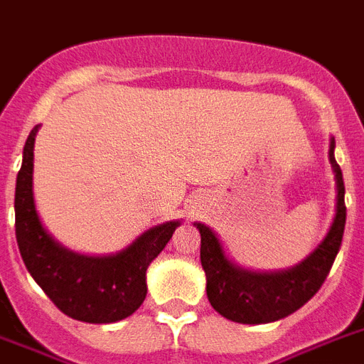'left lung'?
<instances>
[{
    "label": "left lung",
    "instance_id": "1",
    "mask_svg": "<svg viewBox=\"0 0 364 364\" xmlns=\"http://www.w3.org/2000/svg\"><path fill=\"white\" fill-rule=\"evenodd\" d=\"M329 164L335 175V218L318 247L301 262L277 272H255L230 260L218 234L204 223L200 232V264L206 273V296L212 307L238 323H269L301 309L326 281L341 249L346 206L344 180L335 160V137L329 139Z\"/></svg>",
    "mask_w": 364,
    "mask_h": 364
}]
</instances>
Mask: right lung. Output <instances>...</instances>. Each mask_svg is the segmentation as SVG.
<instances>
[{"instance_id":"obj_1","label":"right lung","mask_w":364,"mask_h":364,"mask_svg":"<svg viewBox=\"0 0 364 364\" xmlns=\"http://www.w3.org/2000/svg\"><path fill=\"white\" fill-rule=\"evenodd\" d=\"M41 124L23 146L16 176V242L27 272L55 307L87 323H113L141 307L146 297V268L164 251L180 221H165L113 255H81L57 242L42 225L33 193V149Z\"/></svg>"}]
</instances>
